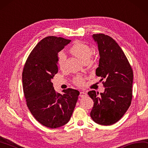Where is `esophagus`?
<instances>
[{
  "instance_id": "obj_1",
  "label": "esophagus",
  "mask_w": 148,
  "mask_h": 148,
  "mask_svg": "<svg viewBox=\"0 0 148 148\" xmlns=\"http://www.w3.org/2000/svg\"><path fill=\"white\" fill-rule=\"evenodd\" d=\"M87 96V94H86L85 92H80V94H79V96L81 98H83L85 97V96Z\"/></svg>"
}]
</instances>
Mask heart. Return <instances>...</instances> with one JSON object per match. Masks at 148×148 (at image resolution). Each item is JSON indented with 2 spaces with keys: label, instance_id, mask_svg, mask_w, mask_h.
Wrapping results in <instances>:
<instances>
[{
  "label": "heart",
  "instance_id": "heart-1",
  "mask_svg": "<svg viewBox=\"0 0 148 148\" xmlns=\"http://www.w3.org/2000/svg\"><path fill=\"white\" fill-rule=\"evenodd\" d=\"M71 52L79 58L82 62H88L92 54V50L88 45L77 42L71 48ZM66 55L63 51H60L58 54V64L60 69L63 68L65 65ZM74 83L77 86H82L84 84V79L82 76H77L74 79Z\"/></svg>",
  "mask_w": 148,
  "mask_h": 148
}]
</instances>
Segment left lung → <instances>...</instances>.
Here are the masks:
<instances>
[{"instance_id":"left-lung-1","label":"left lung","mask_w":148,"mask_h":148,"mask_svg":"<svg viewBox=\"0 0 148 148\" xmlns=\"http://www.w3.org/2000/svg\"><path fill=\"white\" fill-rule=\"evenodd\" d=\"M100 53L97 76L105 87L103 93L88 92L94 106L90 116L100 125H111L120 120L130 107L133 97V72L124 52L114 40L103 34H93Z\"/></svg>"}]
</instances>
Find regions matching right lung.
<instances>
[{"label":"right lung","instance_id":"obj_1","mask_svg":"<svg viewBox=\"0 0 148 148\" xmlns=\"http://www.w3.org/2000/svg\"><path fill=\"white\" fill-rule=\"evenodd\" d=\"M71 41L48 36L29 53L23 71V92L26 105L37 121L54 129L69 122L79 92L67 88L63 95L56 92L51 82L58 72V53Z\"/></svg>","mask_w":148,"mask_h":148}]
</instances>
